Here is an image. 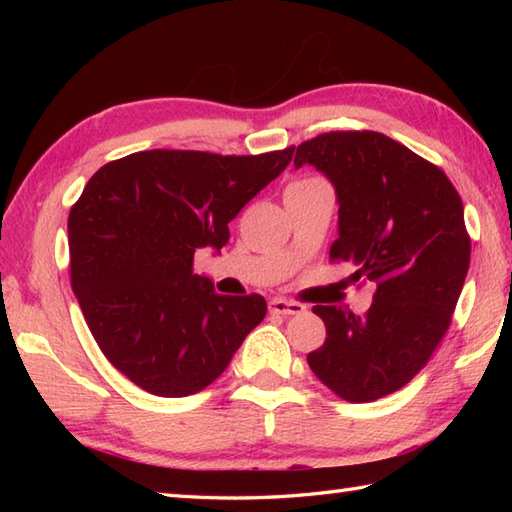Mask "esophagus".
Instances as JSON below:
<instances>
[{
	"label": "esophagus",
	"instance_id": "obj_1",
	"mask_svg": "<svg viewBox=\"0 0 512 512\" xmlns=\"http://www.w3.org/2000/svg\"><path fill=\"white\" fill-rule=\"evenodd\" d=\"M268 310L270 314H279V317H292V314L306 312V306H301V303H295V301H286V299H270Z\"/></svg>",
	"mask_w": 512,
	"mask_h": 512
}]
</instances>
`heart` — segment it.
Wrapping results in <instances>:
<instances>
[{"label": "heart", "mask_w": 512, "mask_h": 512, "mask_svg": "<svg viewBox=\"0 0 512 512\" xmlns=\"http://www.w3.org/2000/svg\"><path fill=\"white\" fill-rule=\"evenodd\" d=\"M317 182H321V180H317V178H303V180H295V182H292L288 189H295V187H308V184H317Z\"/></svg>", "instance_id": "heart-1"}]
</instances>
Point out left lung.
<instances>
[{"instance_id": "8db88e82", "label": "left lung", "mask_w": 512, "mask_h": 512, "mask_svg": "<svg viewBox=\"0 0 512 512\" xmlns=\"http://www.w3.org/2000/svg\"><path fill=\"white\" fill-rule=\"evenodd\" d=\"M312 165L339 202L334 262L376 281L363 317L314 306L325 343L308 354L323 385L350 402L405 387L447 334L471 262L464 206L444 171L378 132H330L297 147L295 169Z\"/></svg>"}]
</instances>
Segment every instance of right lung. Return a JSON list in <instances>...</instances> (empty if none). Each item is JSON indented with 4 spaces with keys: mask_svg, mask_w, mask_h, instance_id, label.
<instances>
[{
    "mask_svg": "<svg viewBox=\"0 0 512 512\" xmlns=\"http://www.w3.org/2000/svg\"><path fill=\"white\" fill-rule=\"evenodd\" d=\"M292 160L151 149L107 162L68 217L70 279L88 328L118 372L154 396L198 394L266 317L262 295H217L193 273L200 248Z\"/></svg>",
    "mask_w": 512,
    "mask_h": 512,
    "instance_id": "1",
    "label": "right lung"
}]
</instances>
